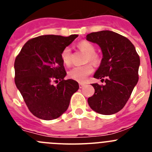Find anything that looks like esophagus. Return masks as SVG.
Returning <instances> with one entry per match:
<instances>
[{
    "instance_id": "obj_1",
    "label": "esophagus",
    "mask_w": 152,
    "mask_h": 152,
    "mask_svg": "<svg viewBox=\"0 0 152 152\" xmlns=\"http://www.w3.org/2000/svg\"><path fill=\"white\" fill-rule=\"evenodd\" d=\"M84 86H85V83H79V87H80V88H83V87H84Z\"/></svg>"
}]
</instances>
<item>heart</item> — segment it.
Returning <instances> with one entry per match:
<instances>
[{
	"label": "heart",
	"mask_w": 152,
	"mask_h": 152,
	"mask_svg": "<svg viewBox=\"0 0 152 152\" xmlns=\"http://www.w3.org/2000/svg\"><path fill=\"white\" fill-rule=\"evenodd\" d=\"M77 48L80 51L87 54L85 62H91L94 65H97L100 62V57L95 53L96 47L92 43L88 41H80L77 44ZM61 59L62 62L67 66L72 64V52L69 47H65L61 53ZM93 72V68L91 64L82 65V66L75 67L69 71V76L70 78L78 82H83L89 75Z\"/></svg>",
	"instance_id": "b5f03b06"
}]
</instances>
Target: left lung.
I'll return each instance as SVG.
<instances>
[{"label": "left lung", "instance_id": "obj_1", "mask_svg": "<svg viewBox=\"0 0 152 152\" xmlns=\"http://www.w3.org/2000/svg\"><path fill=\"white\" fill-rule=\"evenodd\" d=\"M86 39L98 44L102 52L93 77L105 78V85L92 83L95 93L88 104L97 113L113 115L124 107L139 80L140 56L129 39L111 31L90 33Z\"/></svg>", "mask_w": 152, "mask_h": 152}]
</instances>
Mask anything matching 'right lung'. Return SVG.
Masks as SVG:
<instances>
[{
    "mask_svg": "<svg viewBox=\"0 0 152 152\" xmlns=\"http://www.w3.org/2000/svg\"><path fill=\"white\" fill-rule=\"evenodd\" d=\"M77 36L34 37L24 44L15 59L16 86L29 111L37 118L50 121L60 117L79 89L77 81L64 79L66 72L61 59L62 50Z\"/></svg>",
    "mask_w": 152,
    "mask_h": 152,
    "instance_id": "add662e5",
    "label": "right lung"
}]
</instances>
